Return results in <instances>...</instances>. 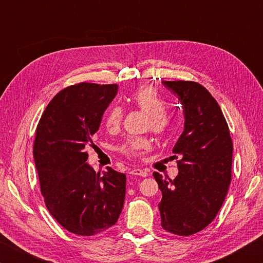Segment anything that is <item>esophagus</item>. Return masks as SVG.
<instances>
[{
    "label": "esophagus",
    "instance_id": "34e87169",
    "mask_svg": "<svg viewBox=\"0 0 263 263\" xmlns=\"http://www.w3.org/2000/svg\"><path fill=\"white\" fill-rule=\"evenodd\" d=\"M130 174L132 175H137V176H141V177H146L148 175V173L146 171H142V169L140 168H135L132 169V171L130 172Z\"/></svg>",
    "mask_w": 263,
    "mask_h": 263
}]
</instances>
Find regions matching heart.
Wrapping results in <instances>:
<instances>
[{"label":"heart","mask_w":263,"mask_h":263,"mask_svg":"<svg viewBox=\"0 0 263 263\" xmlns=\"http://www.w3.org/2000/svg\"><path fill=\"white\" fill-rule=\"evenodd\" d=\"M131 103L148 115L147 127L155 135H164L171 127V119L164 114L166 103L152 87H140L131 95ZM123 110L121 106L114 105L109 109L105 117L106 126L117 127L122 122ZM151 148V141L145 137H131L123 142L121 152L130 157H139Z\"/></svg>","instance_id":"1"}]
</instances>
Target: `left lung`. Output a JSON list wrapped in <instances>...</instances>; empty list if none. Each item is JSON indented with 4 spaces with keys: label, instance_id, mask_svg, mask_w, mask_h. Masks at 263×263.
<instances>
[{
    "label": "left lung",
    "instance_id": "left-lung-1",
    "mask_svg": "<svg viewBox=\"0 0 263 263\" xmlns=\"http://www.w3.org/2000/svg\"><path fill=\"white\" fill-rule=\"evenodd\" d=\"M183 109L184 130L173 148L179 174L153 176L161 190V226L191 235L205 229L224 203L231 183L233 145L220 106L205 88L193 81H162Z\"/></svg>",
    "mask_w": 263,
    "mask_h": 263
}]
</instances>
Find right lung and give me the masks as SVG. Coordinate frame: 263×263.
I'll use <instances>...</instances> for the list:
<instances>
[{
  "mask_svg": "<svg viewBox=\"0 0 263 263\" xmlns=\"http://www.w3.org/2000/svg\"><path fill=\"white\" fill-rule=\"evenodd\" d=\"M117 84L79 83L53 97L38 123L33 158L42 195L53 218L69 232L94 235L116 224L125 199L126 176L87 163V146L99 131Z\"/></svg>",
  "mask_w": 263,
  "mask_h": 263,
  "instance_id": "right-lung-1",
  "label": "right lung"
}]
</instances>
